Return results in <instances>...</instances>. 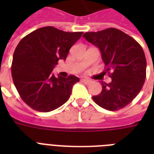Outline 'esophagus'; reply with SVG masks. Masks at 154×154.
Masks as SVG:
<instances>
[{
  "label": "esophagus",
  "mask_w": 154,
  "mask_h": 154,
  "mask_svg": "<svg viewBox=\"0 0 154 154\" xmlns=\"http://www.w3.org/2000/svg\"><path fill=\"white\" fill-rule=\"evenodd\" d=\"M82 82H83V83H85V84H90L92 82L91 80H89V79H87V78H82Z\"/></svg>",
  "instance_id": "esophagus-1"
}]
</instances>
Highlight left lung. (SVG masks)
<instances>
[{
	"mask_svg": "<svg viewBox=\"0 0 154 154\" xmlns=\"http://www.w3.org/2000/svg\"><path fill=\"white\" fill-rule=\"evenodd\" d=\"M83 37L100 49L110 83L101 82L102 90L94 102L110 111L131 102L142 89L146 77V59L138 42L121 30L109 28L88 32Z\"/></svg>",
	"mask_w": 154,
	"mask_h": 154,
	"instance_id": "8db88e82",
	"label": "left lung"
}]
</instances>
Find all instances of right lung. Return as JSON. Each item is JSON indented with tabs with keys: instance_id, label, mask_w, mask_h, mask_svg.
I'll return each instance as SVG.
<instances>
[{
	"instance_id": "add662e5",
	"label": "right lung",
	"mask_w": 154,
	"mask_h": 154,
	"mask_svg": "<svg viewBox=\"0 0 154 154\" xmlns=\"http://www.w3.org/2000/svg\"><path fill=\"white\" fill-rule=\"evenodd\" d=\"M83 32H65L52 26L40 28L23 37L13 53V83L24 102L38 112L53 111L65 104L72 85L80 81L70 75L56 77L52 71Z\"/></svg>"
}]
</instances>
